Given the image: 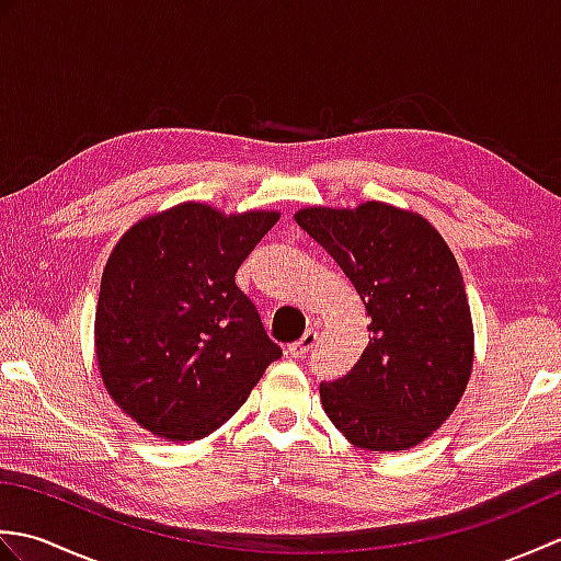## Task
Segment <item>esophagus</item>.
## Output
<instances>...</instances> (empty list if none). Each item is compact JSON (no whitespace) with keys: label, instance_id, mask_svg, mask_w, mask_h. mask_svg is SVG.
<instances>
[{"label":"esophagus","instance_id":"1","mask_svg":"<svg viewBox=\"0 0 561 561\" xmlns=\"http://www.w3.org/2000/svg\"><path fill=\"white\" fill-rule=\"evenodd\" d=\"M316 340H318V332H316V330H306L299 340L289 344L287 354L294 356V359H304V356L313 350Z\"/></svg>","mask_w":561,"mask_h":561}]
</instances>
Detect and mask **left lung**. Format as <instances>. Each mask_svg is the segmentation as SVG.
I'll list each match as a JSON object with an SVG mask.
<instances>
[{"mask_svg":"<svg viewBox=\"0 0 561 561\" xmlns=\"http://www.w3.org/2000/svg\"><path fill=\"white\" fill-rule=\"evenodd\" d=\"M294 219L347 274L371 318L362 359L320 383L325 414L366 450L422 444L456 410L472 371V318L450 248L420 214L386 202L308 207Z\"/></svg>","mask_w":561,"mask_h":561,"instance_id":"1","label":"left lung"}]
</instances>
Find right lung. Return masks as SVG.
Segmentation results:
<instances>
[{"label":"right lung","instance_id":"obj_1","mask_svg":"<svg viewBox=\"0 0 561 561\" xmlns=\"http://www.w3.org/2000/svg\"><path fill=\"white\" fill-rule=\"evenodd\" d=\"M277 219L183 202L141 219L113 248L96 359L117 408L153 436L183 444L217 432L282 356L236 284Z\"/></svg>","mask_w":561,"mask_h":561}]
</instances>
